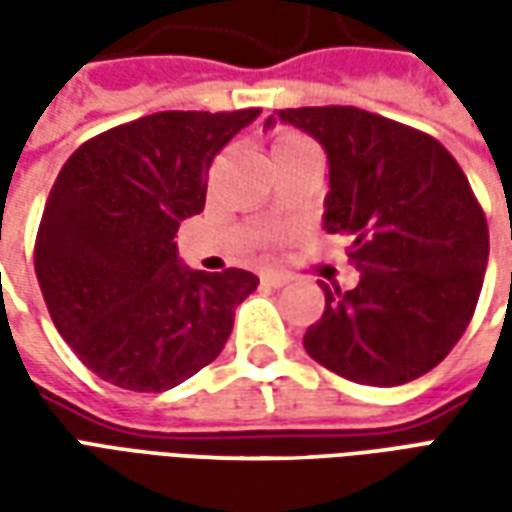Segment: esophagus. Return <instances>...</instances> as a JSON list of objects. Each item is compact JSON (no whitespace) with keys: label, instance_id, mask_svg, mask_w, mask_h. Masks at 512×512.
Instances as JSON below:
<instances>
[{"label":"esophagus","instance_id":"34e87169","mask_svg":"<svg viewBox=\"0 0 512 512\" xmlns=\"http://www.w3.org/2000/svg\"><path fill=\"white\" fill-rule=\"evenodd\" d=\"M260 279H263V285H268V288H282V285L290 282L288 274H279V271H263Z\"/></svg>","mask_w":512,"mask_h":512}]
</instances>
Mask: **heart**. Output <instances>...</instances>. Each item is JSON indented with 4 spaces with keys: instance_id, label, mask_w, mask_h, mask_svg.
I'll return each mask as SVG.
<instances>
[{
    "instance_id": "obj_1",
    "label": "heart",
    "mask_w": 512,
    "mask_h": 512,
    "mask_svg": "<svg viewBox=\"0 0 512 512\" xmlns=\"http://www.w3.org/2000/svg\"><path fill=\"white\" fill-rule=\"evenodd\" d=\"M312 147L304 136L299 134H279L271 145V158L274 156H285V153H299V150H307Z\"/></svg>"
}]
</instances>
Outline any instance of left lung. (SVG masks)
<instances>
[{
  "mask_svg": "<svg viewBox=\"0 0 512 512\" xmlns=\"http://www.w3.org/2000/svg\"><path fill=\"white\" fill-rule=\"evenodd\" d=\"M321 142L329 161L323 230L348 233L354 290L323 285L307 354L337 376L400 386L450 354L472 321L488 224L472 186L433 136L356 106H301L266 120Z\"/></svg>",
  "mask_w": 512,
  "mask_h": 512,
  "instance_id": "obj_1",
  "label": "left lung"
}]
</instances>
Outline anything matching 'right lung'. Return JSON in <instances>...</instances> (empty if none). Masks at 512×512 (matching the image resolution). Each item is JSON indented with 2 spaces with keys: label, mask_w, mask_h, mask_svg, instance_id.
<instances>
[{
  "label": "right lung",
  "mask_w": 512,
  "mask_h": 512,
  "mask_svg": "<svg viewBox=\"0 0 512 512\" xmlns=\"http://www.w3.org/2000/svg\"><path fill=\"white\" fill-rule=\"evenodd\" d=\"M257 115H147L84 142L60 169L35 274L57 332L98 378L164 392L222 354L257 277L183 266L175 233L205 208L213 156Z\"/></svg>",
  "instance_id": "obj_1"
}]
</instances>
